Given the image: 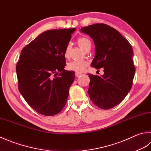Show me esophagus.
<instances>
[{
	"instance_id": "34e87169",
	"label": "esophagus",
	"mask_w": 151,
	"mask_h": 151,
	"mask_svg": "<svg viewBox=\"0 0 151 151\" xmlns=\"http://www.w3.org/2000/svg\"><path fill=\"white\" fill-rule=\"evenodd\" d=\"M81 75V73H79V72H76V77H79Z\"/></svg>"
}]
</instances>
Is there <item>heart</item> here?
Returning <instances> with one entry per match:
<instances>
[{
  "mask_svg": "<svg viewBox=\"0 0 151 151\" xmlns=\"http://www.w3.org/2000/svg\"><path fill=\"white\" fill-rule=\"evenodd\" d=\"M78 45H79L81 49L85 50L88 47H90L91 45V41L89 39L85 37H79L77 40ZM70 45L68 44L64 49V56L68 58L69 56L70 52ZM88 62L85 60H73L69 62L67 65L68 70L70 71H73L76 72L81 73L83 72L86 69L88 66Z\"/></svg>",
  "mask_w": 151,
  "mask_h": 151,
  "instance_id": "b5f03b06",
  "label": "heart"
}]
</instances>
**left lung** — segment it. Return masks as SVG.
<instances>
[{
    "instance_id": "1",
    "label": "left lung",
    "mask_w": 151,
    "mask_h": 151,
    "mask_svg": "<svg viewBox=\"0 0 151 151\" xmlns=\"http://www.w3.org/2000/svg\"><path fill=\"white\" fill-rule=\"evenodd\" d=\"M81 31L95 42V55L91 66L103 68L104 71L101 77L88 73L87 93L95 106L112 109L124 100L132 87L135 72L132 47L117 30L106 24H93Z\"/></svg>"
}]
</instances>
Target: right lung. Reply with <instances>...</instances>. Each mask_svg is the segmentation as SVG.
<instances>
[{
  "instance_id": "right-lung-1",
  "label": "right lung",
  "mask_w": 151,
  "mask_h": 151,
  "mask_svg": "<svg viewBox=\"0 0 151 151\" xmlns=\"http://www.w3.org/2000/svg\"><path fill=\"white\" fill-rule=\"evenodd\" d=\"M76 29L44 31L22 50L16 68L18 89L42 115L57 114L66 104L75 72L64 70V49Z\"/></svg>"
}]
</instances>
